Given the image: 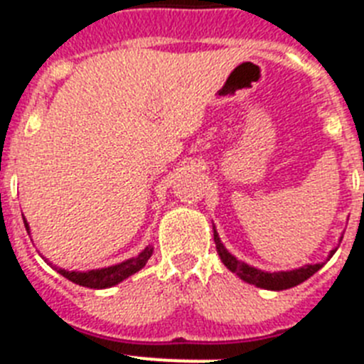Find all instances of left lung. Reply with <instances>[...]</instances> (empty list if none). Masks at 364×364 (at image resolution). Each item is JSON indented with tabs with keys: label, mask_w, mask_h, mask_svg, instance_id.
<instances>
[{
	"label": "left lung",
	"mask_w": 364,
	"mask_h": 364,
	"mask_svg": "<svg viewBox=\"0 0 364 364\" xmlns=\"http://www.w3.org/2000/svg\"><path fill=\"white\" fill-rule=\"evenodd\" d=\"M215 244L216 252H218L220 259L224 262L229 270L237 274L242 281L250 283V285L261 287V289H267V291H285V289H291V287L300 285L305 279H309L314 272H318L322 268V264H305L301 268H296V270H287V272H264L259 270V268H253L246 262L239 261V259L231 255L228 250L224 248V244L220 240L218 233L215 231ZM335 250L329 253L331 257Z\"/></svg>",
	"instance_id": "left-lung-1"
}]
</instances>
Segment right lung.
I'll return each instance as SVG.
<instances>
[{
    "mask_svg": "<svg viewBox=\"0 0 364 364\" xmlns=\"http://www.w3.org/2000/svg\"><path fill=\"white\" fill-rule=\"evenodd\" d=\"M23 224H26V229L29 231L27 220H23ZM151 253H154V248L148 246V248L142 250L136 257H131L127 259V261L120 262V264H112V267L97 268V270L88 272H68L55 267V270L59 272L60 276L66 277V279L72 281V283H75V285L88 287V289H109V287L118 285L120 281L127 279L129 276L136 274L140 268H144L148 259L151 257Z\"/></svg>",
    "mask_w": 364,
    "mask_h": 364,
    "instance_id": "right-lung-1",
    "label": "right lung"
}]
</instances>
